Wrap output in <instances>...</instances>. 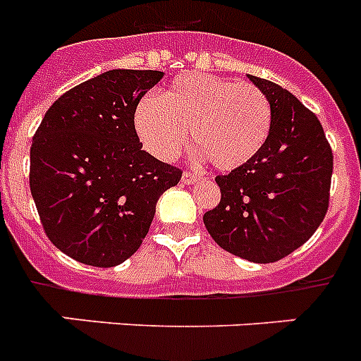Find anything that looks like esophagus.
Segmentation results:
<instances>
[{
	"mask_svg": "<svg viewBox=\"0 0 361 361\" xmlns=\"http://www.w3.org/2000/svg\"><path fill=\"white\" fill-rule=\"evenodd\" d=\"M202 180L200 174H195V172H183L181 176V181L185 183V185H192V183H198Z\"/></svg>",
	"mask_w": 361,
	"mask_h": 361,
	"instance_id": "34e87169",
	"label": "esophagus"
}]
</instances>
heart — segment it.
Here are the masks:
<instances>
[{
	"instance_id": "b5f03b06",
	"label": "heart",
	"mask_w": 361,
	"mask_h": 361,
	"mask_svg": "<svg viewBox=\"0 0 361 361\" xmlns=\"http://www.w3.org/2000/svg\"><path fill=\"white\" fill-rule=\"evenodd\" d=\"M133 124L146 152L172 161L190 140L219 171H233L265 146L272 109L256 85L207 74H185L163 96L148 94L135 107Z\"/></svg>"
}]
</instances>
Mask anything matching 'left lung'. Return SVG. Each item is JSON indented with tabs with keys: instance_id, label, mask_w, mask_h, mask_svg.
<instances>
[{
	"instance_id": "8db88e82",
	"label": "left lung",
	"mask_w": 361,
	"mask_h": 361,
	"mask_svg": "<svg viewBox=\"0 0 361 361\" xmlns=\"http://www.w3.org/2000/svg\"><path fill=\"white\" fill-rule=\"evenodd\" d=\"M248 78L271 104V133L256 157L216 176L221 202L204 215V224L233 256L272 263L302 247L323 222L334 155L312 111L280 85Z\"/></svg>"
}]
</instances>
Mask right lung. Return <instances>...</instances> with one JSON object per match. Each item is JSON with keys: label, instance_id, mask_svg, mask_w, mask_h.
Segmentation results:
<instances>
[{"label": "right lung", "instance_id": "right-lung-1", "mask_svg": "<svg viewBox=\"0 0 361 361\" xmlns=\"http://www.w3.org/2000/svg\"><path fill=\"white\" fill-rule=\"evenodd\" d=\"M159 70H109L64 92L38 126L29 185L49 241L85 265L114 267L139 250L181 171L142 150L135 107Z\"/></svg>", "mask_w": 361, "mask_h": 361}]
</instances>
